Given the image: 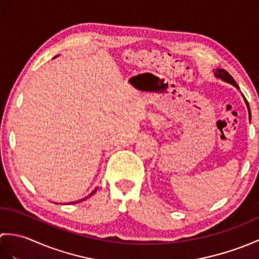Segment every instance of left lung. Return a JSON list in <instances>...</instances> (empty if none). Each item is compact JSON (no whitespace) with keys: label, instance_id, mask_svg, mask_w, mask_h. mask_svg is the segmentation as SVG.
<instances>
[{"label":"left lung","instance_id":"obj_1","mask_svg":"<svg viewBox=\"0 0 259 259\" xmlns=\"http://www.w3.org/2000/svg\"><path fill=\"white\" fill-rule=\"evenodd\" d=\"M213 74H214V76H216L217 79H221V80H223V81H225V82H227V83H230V84H233L236 89L237 90H239V87H238V84L236 83L235 82V80L233 79V76L230 75L226 70H224V69H216L213 71ZM243 96V98H244V100H245V103H246V106H247V109H248V114H249V121H250V119H251V114H250V109H249V106H248V102H247V100L245 99V97H244V95H241Z\"/></svg>","mask_w":259,"mask_h":259}]
</instances>
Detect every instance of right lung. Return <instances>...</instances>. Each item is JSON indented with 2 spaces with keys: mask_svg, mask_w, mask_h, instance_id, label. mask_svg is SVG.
Segmentation results:
<instances>
[{
  "mask_svg": "<svg viewBox=\"0 0 259 259\" xmlns=\"http://www.w3.org/2000/svg\"><path fill=\"white\" fill-rule=\"evenodd\" d=\"M54 58H57V57H54ZM97 190H98V188H96L95 190H92L89 195H88V196H87V197H84V198H82V199H80V200H76V201H72V202H69V203H70V205H71V203H72V205H73V203H78V202H80V201H83V200L88 199V198H90L92 195H95Z\"/></svg>",
  "mask_w": 259,
  "mask_h": 259,
  "instance_id": "obj_1",
  "label": "right lung"
}]
</instances>
